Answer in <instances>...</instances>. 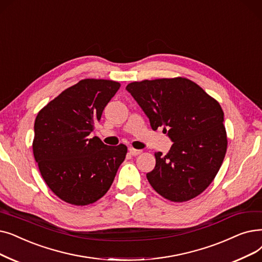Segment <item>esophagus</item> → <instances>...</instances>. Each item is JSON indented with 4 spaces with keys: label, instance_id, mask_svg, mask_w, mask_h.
I'll use <instances>...</instances> for the list:
<instances>
[{
    "label": "esophagus",
    "instance_id": "34e87169",
    "mask_svg": "<svg viewBox=\"0 0 262 262\" xmlns=\"http://www.w3.org/2000/svg\"><path fill=\"white\" fill-rule=\"evenodd\" d=\"M128 151H129V154L133 155V156H137V155H139L141 153L140 150H136V149H134V147H130Z\"/></svg>",
    "mask_w": 262,
    "mask_h": 262
}]
</instances>
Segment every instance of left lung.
Segmentation results:
<instances>
[{
    "instance_id": "left-lung-1",
    "label": "left lung",
    "mask_w": 262,
    "mask_h": 262,
    "mask_svg": "<svg viewBox=\"0 0 262 262\" xmlns=\"http://www.w3.org/2000/svg\"><path fill=\"white\" fill-rule=\"evenodd\" d=\"M126 90L152 129L168 128L173 141L165 156L154 154L155 168L146 173L151 186L173 202L200 195L217 174L228 144L219 101L184 77L135 81Z\"/></svg>"
}]
</instances>
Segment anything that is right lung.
<instances>
[{"mask_svg": "<svg viewBox=\"0 0 262 262\" xmlns=\"http://www.w3.org/2000/svg\"><path fill=\"white\" fill-rule=\"evenodd\" d=\"M121 84L83 79L52 99L37 113L33 154L48 187L61 200L88 206L110 188L127 146H108L89 138Z\"/></svg>", "mask_w": 262, "mask_h": 262, "instance_id": "obj_1", "label": "right lung"}]
</instances>
